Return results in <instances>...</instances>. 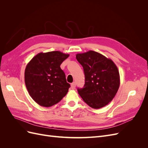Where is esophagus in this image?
<instances>
[{
	"mask_svg": "<svg viewBox=\"0 0 148 148\" xmlns=\"http://www.w3.org/2000/svg\"><path fill=\"white\" fill-rule=\"evenodd\" d=\"M75 87H76V83L75 82H73V83H72L71 84V89H74L75 88Z\"/></svg>",
	"mask_w": 148,
	"mask_h": 148,
	"instance_id": "34e87169",
	"label": "esophagus"
}]
</instances>
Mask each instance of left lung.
Returning a JSON list of instances; mask_svg holds the SVG:
<instances>
[{"label": "left lung", "mask_w": 148, "mask_h": 148, "mask_svg": "<svg viewBox=\"0 0 148 148\" xmlns=\"http://www.w3.org/2000/svg\"><path fill=\"white\" fill-rule=\"evenodd\" d=\"M77 60L83 66L85 84L78 88L79 96L93 109H99L112 101L120 86V75L114 62L93 51L77 53Z\"/></svg>", "instance_id": "left-lung-1"}]
</instances>
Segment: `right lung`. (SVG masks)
Segmentation results:
<instances>
[{"mask_svg":"<svg viewBox=\"0 0 148 148\" xmlns=\"http://www.w3.org/2000/svg\"><path fill=\"white\" fill-rule=\"evenodd\" d=\"M69 54L60 51L41 52L26 66L25 82L32 99L42 107H51L60 102L70 86L60 65Z\"/></svg>","mask_w":148,"mask_h":148,"instance_id":"obj_1","label":"right lung"}]
</instances>
